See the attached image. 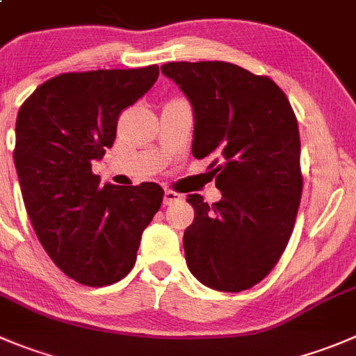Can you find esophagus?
Returning a JSON list of instances; mask_svg holds the SVG:
<instances>
[{
  "instance_id": "1",
  "label": "esophagus",
  "mask_w": 356,
  "mask_h": 356,
  "mask_svg": "<svg viewBox=\"0 0 356 356\" xmlns=\"http://www.w3.org/2000/svg\"><path fill=\"white\" fill-rule=\"evenodd\" d=\"M181 199H184V195L178 194V192H175V191L164 192V204L165 206H171V204H175V202H180Z\"/></svg>"
}]
</instances>
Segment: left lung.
<instances>
[{
    "label": "left lung",
    "mask_w": 356,
    "mask_h": 356,
    "mask_svg": "<svg viewBox=\"0 0 356 356\" xmlns=\"http://www.w3.org/2000/svg\"><path fill=\"white\" fill-rule=\"evenodd\" d=\"M191 101L195 159L209 168L222 199L187 202L194 222L184 234L188 270L220 292L252 289L270 273L292 236L302 192L297 118L267 76L222 60L161 66Z\"/></svg>",
    "instance_id": "1"
}]
</instances>
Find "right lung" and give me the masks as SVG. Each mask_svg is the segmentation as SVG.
Wrapping results in <instances>:
<instances>
[{"mask_svg": "<svg viewBox=\"0 0 356 356\" xmlns=\"http://www.w3.org/2000/svg\"><path fill=\"white\" fill-rule=\"evenodd\" d=\"M157 76V64L64 73L42 83L17 115L13 162L33 229L54 264L86 286L127 276L161 208L157 184L99 185L92 172V161L113 145L120 111Z\"/></svg>", "mask_w": 356, "mask_h": 356, "instance_id": "add662e5", "label": "right lung"}]
</instances>
